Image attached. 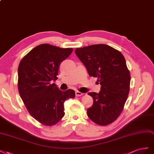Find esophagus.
<instances>
[{"label":"esophagus","instance_id":"1","mask_svg":"<svg viewBox=\"0 0 154 154\" xmlns=\"http://www.w3.org/2000/svg\"><path fill=\"white\" fill-rule=\"evenodd\" d=\"M82 95H83V94L81 93V92H80V91H75V95L77 96V97H81Z\"/></svg>","mask_w":154,"mask_h":154}]
</instances>
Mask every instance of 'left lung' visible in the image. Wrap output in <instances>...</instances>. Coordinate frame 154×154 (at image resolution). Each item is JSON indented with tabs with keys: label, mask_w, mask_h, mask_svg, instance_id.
Wrapping results in <instances>:
<instances>
[{
	"label": "left lung",
	"mask_w": 154,
	"mask_h": 154,
	"mask_svg": "<svg viewBox=\"0 0 154 154\" xmlns=\"http://www.w3.org/2000/svg\"><path fill=\"white\" fill-rule=\"evenodd\" d=\"M75 52L101 86L99 93H88L94 103L87 109L88 116L99 125L112 123L120 116L130 91V73L124 56L103 44L76 48Z\"/></svg>",
	"instance_id": "obj_1"
}]
</instances>
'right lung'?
Instances as JSON below:
<instances>
[{
	"label": "right lung",
	"mask_w": 154,
	"mask_h": 154,
	"mask_svg": "<svg viewBox=\"0 0 154 154\" xmlns=\"http://www.w3.org/2000/svg\"><path fill=\"white\" fill-rule=\"evenodd\" d=\"M72 48L40 45L20 60L18 68V89L28 112L46 126H53L64 116V103L73 98L75 91H61L55 83L60 63L68 58Z\"/></svg>",
	"instance_id": "add662e5"
}]
</instances>
